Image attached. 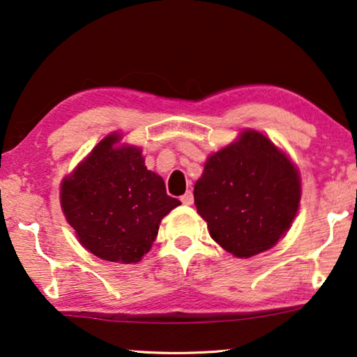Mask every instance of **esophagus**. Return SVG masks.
Instances as JSON below:
<instances>
[{"mask_svg":"<svg viewBox=\"0 0 357 357\" xmlns=\"http://www.w3.org/2000/svg\"><path fill=\"white\" fill-rule=\"evenodd\" d=\"M180 201H182L183 204L191 206V204H193V193H191V191H187V193H185L182 198H180Z\"/></svg>","mask_w":357,"mask_h":357,"instance_id":"esophagus-1","label":"esophagus"}]
</instances>
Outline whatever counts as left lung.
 <instances>
[{
  "label": "left lung",
  "mask_w": 357,
  "mask_h": 357,
  "mask_svg": "<svg viewBox=\"0 0 357 357\" xmlns=\"http://www.w3.org/2000/svg\"><path fill=\"white\" fill-rule=\"evenodd\" d=\"M299 199L296 167L256 130L211 154L195 183L196 209L211 236L236 257L271 250L290 229Z\"/></svg>",
  "instance_id": "8db88e82"
}]
</instances>
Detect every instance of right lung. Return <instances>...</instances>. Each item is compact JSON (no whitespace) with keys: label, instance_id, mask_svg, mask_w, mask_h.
I'll use <instances>...</instances> for the list:
<instances>
[{"label":"right lung","instance_id":"right-lung-1","mask_svg":"<svg viewBox=\"0 0 357 357\" xmlns=\"http://www.w3.org/2000/svg\"><path fill=\"white\" fill-rule=\"evenodd\" d=\"M119 142V133L107 135L63 180L61 206L82 246L105 261L135 264L180 201L144 166L140 148Z\"/></svg>","mask_w":357,"mask_h":357}]
</instances>
